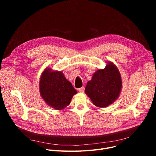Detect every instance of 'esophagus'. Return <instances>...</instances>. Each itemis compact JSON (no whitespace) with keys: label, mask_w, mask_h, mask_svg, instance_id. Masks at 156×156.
<instances>
[{"label":"esophagus","mask_w":156,"mask_h":156,"mask_svg":"<svg viewBox=\"0 0 156 156\" xmlns=\"http://www.w3.org/2000/svg\"><path fill=\"white\" fill-rule=\"evenodd\" d=\"M78 91L80 92H84V91H85V87H82L78 88Z\"/></svg>","instance_id":"obj_1"}]
</instances>
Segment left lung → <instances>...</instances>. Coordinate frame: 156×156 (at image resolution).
I'll return each instance as SVG.
<instances>
[{
  "label": "left lung",
  "instance_id": "obj_1",
  "mask_svg": "<svg viewBox=\"0 0 156 156\" xmlns=\"http://www.w3.org/2000/svg\"><path fill=\"white\" fill-rule=\"evenodd\" d=\"M122 87L121 75L116 66L109 62L103 69L97 71L88 81L85 92L99 108L111 104L119 97Z\"/></svg>",
  "mask_w": 156,
  "mask_h": 156
}]
</instances>
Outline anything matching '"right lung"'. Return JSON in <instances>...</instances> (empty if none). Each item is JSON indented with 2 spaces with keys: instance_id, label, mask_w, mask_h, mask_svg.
Returning a JSON list of instances; mask_svg holds the SVG:
<instances>
[{
  "instance_id": "1",
  "label": "right lung",
  "mask_w": 156,
  "mask_h": 156,
  "mask_svg": "<svg viewBox=\"0 0 156 156\" xmlns=\"http://www.w3.org/2000/svg\"><path fill=\"white\" fill-rule=\"evenodd\" d=\"M40 92L47 104L55 109H63L70 104L74 94L77 93L61 71L46 69L40 80Z\"/></svg>"
}]
</instances>
